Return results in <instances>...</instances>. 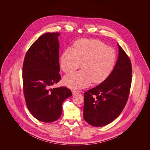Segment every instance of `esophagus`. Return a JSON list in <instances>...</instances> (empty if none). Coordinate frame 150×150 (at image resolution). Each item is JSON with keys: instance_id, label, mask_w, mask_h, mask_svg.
Segmentation results:
<instances>
[{"instance_id": "1", "label": "esophagus", "mask_w": 150, "mask_h": 150, "mask_svg": "<svg viewBox=\"0 0 150 150\" xmlns=\"http://www.w3.org/2000/svg\"><path fill=\"white\" fill-rule=\"evenodd\" d=\"M72 92L73 94H76V93H80L81 91H78V90H73V91H72Z\"/></svg>"}]
</instances>
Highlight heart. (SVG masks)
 Masks as SVG:
<instances>
[{
	"instance_id": "b5f03b06",
	"label": "heart",
	"mask_w": 150,
	"mask_h": 150,
	"mask_svg": "<svg viewBox=\"0 0 150 150\" xmlns=\"http://www.w3.org/2000/svg\"><path fill=\"white\" fill-rule=\"evenodd\" d=\"M116 59L114 50L96 39H82L67 48L60 57V65L66 74H71L80 66L81 70L66 76L64 82L71 88H83L92 81L100 84L109 76Z\"/></svg>"
}]
</instances>
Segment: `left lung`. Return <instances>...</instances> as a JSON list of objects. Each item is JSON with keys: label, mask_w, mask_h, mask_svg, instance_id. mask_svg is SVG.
Masks as SVG:
<instances>
[{"label": "left lung", "mask_w": 150, "mask_h": 150, "mask_svg": "<svg viewBox=\"0 0 150 150\" xmlns=\"http://www.w3.org/2000/svg\"><path fill=\"white\" fill-rule=\"evenodd\" d=\"M119 46L114 69L104 81L84 93V119L93 127H103L121 114L128 100L132 79L130 58Z\"/></svg>", "instance_id": "8db88e82"}]
</instances>
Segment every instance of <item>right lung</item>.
<instances>
[{
  "instance_id": "right-lung-1",
  "label": "right lung",
  "mask_w": 150,
  "mask_h": 150,
  "mask_svg": "<svg viewBox=\"0 0 150 150\" xmlns=\"http://www.w3.org/2000/svg\"><path fill=\"white\" fill-rule=\"evenodd\" d=\"M58 33L40 36L29 48L22 67L23 91L26 104L36 119L45 122L61 116L62 103L72 94L66 86L53 88L61 80Z\"/></svg>"
}]
</instances>
